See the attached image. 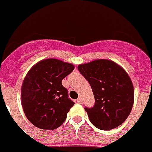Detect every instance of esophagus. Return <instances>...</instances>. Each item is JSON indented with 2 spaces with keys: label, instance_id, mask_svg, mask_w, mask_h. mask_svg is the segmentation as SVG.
<instances>
[{
  "label": "esophagus",
  "instance_id": "obj_1",
  "mask_svg": "<svg viewBox=\"0 0 152 152\" xmlns=\"http://www.w3.org/2000/svg\"><path fill=\"white\" fill-rule=\"evenodd\" d=\"M82 101H83L82 97H78V98L76 100V102H77V103H82Z\"/></svg>",
  "mask_w": 152,
  "mask_h": 152
}]
</instances>
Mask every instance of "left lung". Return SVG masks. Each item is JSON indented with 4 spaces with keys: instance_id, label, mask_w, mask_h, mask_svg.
<instances>
[{
    "instance_id": "8db88e82",
    "label": "left lung",
    "mask_w": 152,
    "mask_h": 152,
    "mask_svg": "<svg viewBox=\"0 0 152 152\" xmlns=\"http://www.w3.org/2000/svg\"><path fill=\"white\" fill-rule=\"evenodd\" d=\"M78 69L91 85L95 105L85 108L93 125L110 130L125 121L132 110L134 90L131 78L121 66L100 59L79 64Z\"/></svg>"
}]
</instances>
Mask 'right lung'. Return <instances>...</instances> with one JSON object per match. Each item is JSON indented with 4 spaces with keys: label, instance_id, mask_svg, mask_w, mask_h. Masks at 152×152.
Segmentation results:
<instances>
[{
    "label": "right lung",
    "instance_id": "right-lung-1",
    "mask_svg": "<svg viewBox=\"0 0 152 152\" xmlns=\"http://www.w3.org/2000/svg\"><path fill=\"white\" fill-rule=\"evenodd\" d=\"M74 69V64L50 58L28 72L21 88V103L27 119L37 128L56 129L66 119L74 102L61 81Z\"/></svg>",
    "mask_w": 152,
    "mask_h": 152
}]
</instances>
